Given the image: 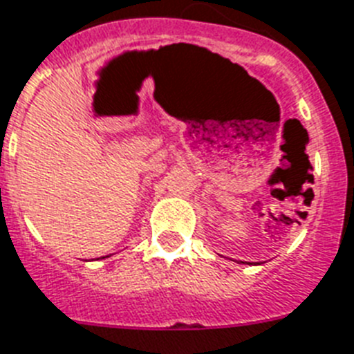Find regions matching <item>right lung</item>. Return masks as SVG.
<instances>
[{
	"instance_id": "add662e5",
	"label": "right lung",
	"mask_w": 354,
	"mask_h": 354,
	"mask_svg": "<svg viewBox=\"0 0 354 354\" xmlns=\"http://www.w3.org/2000/svg\"><path fill=\"white\" fill-rule=\"evenodd\" d=\"M100 259H104V257H100Z\"/></svg>"
}]
</instances>
